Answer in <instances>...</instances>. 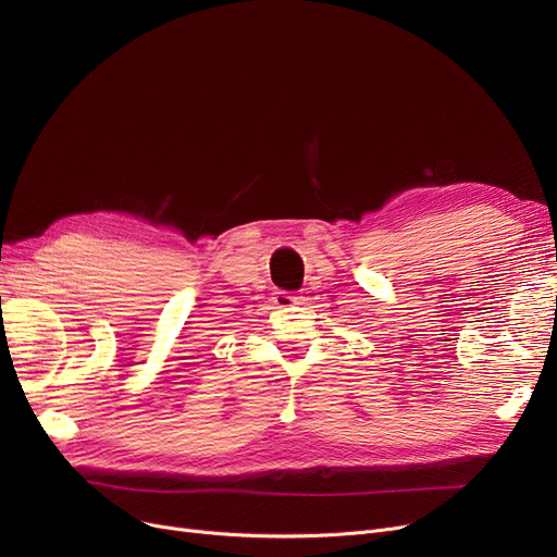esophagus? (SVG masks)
<instances>
[{
	"mask_svg": "<svg viewBox=\"0 0 557 557\" xmlns=\"http://www.w3.org/2000/svg\"><path fill=\"white\" fill-rule=\"evenodd\" d=\"M273 302L277 307H294V305H300V296H296L292 292H275Z\"/></svg>",
	"mask_w": 557,
	"mask_h": 557,
	"instance_id": "34e87169",
	"label": "esophagus"
}]
</instances>
